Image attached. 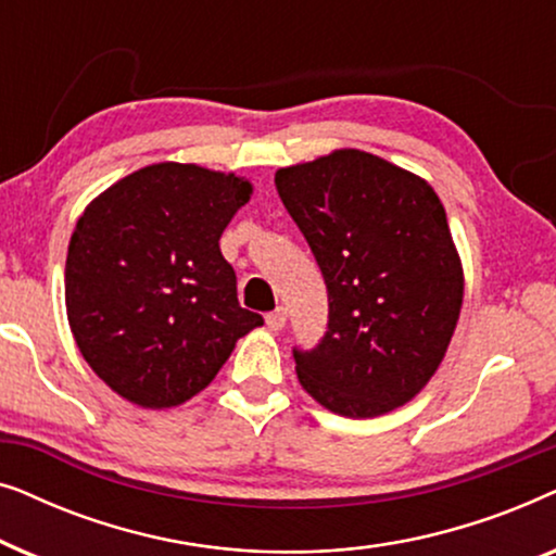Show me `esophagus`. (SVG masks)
Returning a JSON list of instances; mask_svg holds the SVG:
<instances>
[{"mask_svg": "<svg viewBox=\"0 0 556 556\" xmlns=\"http://www.w3.org/2000/svg\"><path fill=\"white\" fill-rule=\"evenodd\" d=\"M265 324H268L270 331H280L286 326V308L280 306L276 311H270L268 316H265Z\"/></svg>", "mask_w": 556, "mask_h": 556, "instance_id": "esophagus-1", "label": "esophagus"}]
</instances>
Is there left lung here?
I'll return each instance as SVG.
<instances>
[{"instance_id": "left-lung-1", "label": "left lung", "mask_w": 556, "mask_h": 556, "mask_svg": "<svg viewBox=\"0 0 556 556\" xmlns=\"http://www.w3.org/2000/svg\"><path fill=\"white\" fill-rule=\"evenodd\" d=\"M276 189L329 291V331L293 349L303 390L356 420L405 405L443 362L463 306L435 189L359 149L278 169Z\"/></svg>"}]
</instances>
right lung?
I'll return each instance as SVG.
<instances>
[{"label": "right lung", "mask_w": 556, "mask_h": 556, "mask_svg": "<svg viewBox=\"0 0 556 556\" xmlns=\"http://www.w3.org/2000/svg\"><path fill=\"white\" fill-rule=\"evenodd\" d=\"M250 194L235 174L162 162L118 179L80 215L65 261L67 321L83 359L124 400L181 405L263 326L238 303L219 253Z\"/></svg>", "instance_id": "add662e5"}]
</instances>
